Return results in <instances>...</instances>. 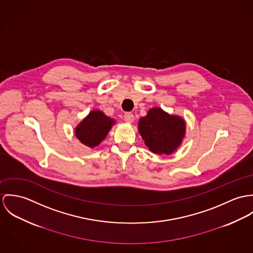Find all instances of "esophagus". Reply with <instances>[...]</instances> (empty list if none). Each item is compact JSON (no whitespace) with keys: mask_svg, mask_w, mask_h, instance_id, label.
Listing matches in <instances>:
<instances>
[{"mask_svg":"<svg viewBox=\"0 0 253 253\" xmlns=\"http://www.w3.org/2000/svg\"><path fill=\"white\" fill-rule=\"evenodd\" d=\"M124 120L128 123H132L134 121V115L133 113H126L124 114Z\"/></svg>","mask_w":253,"mask_h":253,"instance_id":"1","label":"esophagus"}]
</instances>
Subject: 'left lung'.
<instances>
[{
    "label": "left lung",
    "instance_id": "8db88e82",
    "mask_svg": "<svg viewBox=\"0 0 253 253\" xmlns=\"http://www.w3.org/2000/svg\"><path fill=\"white\" fill-rule=\"evenodd\" d=\"M139 131L146 146L153 153L170 154L182 140L185 123L178 116L169 115L161 109L154 108L140 118Z\"/></svg>",
    "mask_w": 253,
    "mask_h": 253
}]
</instances>
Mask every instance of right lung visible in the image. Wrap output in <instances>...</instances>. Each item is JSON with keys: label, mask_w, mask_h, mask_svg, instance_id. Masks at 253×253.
<instances>
[{"label": "right lung", "mask_w": 253, "mask_h": 253, "mask_svg": "<svg viewBox=\"0 0 253 253\" xmlns=\"http://www.w3.org/2000/svg\"><path fill=\"white\" fill-rule=\"evenodd\" d=\"M114 120L100 111H93L77 127L76 136L84 144L94 147L106 138Z\"/></svg>", "instance_id": "right-lung-1"}]
</instances>
